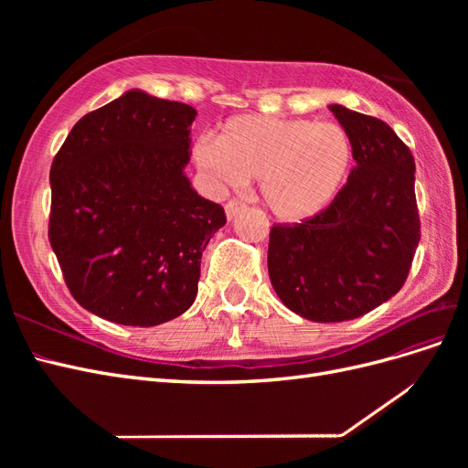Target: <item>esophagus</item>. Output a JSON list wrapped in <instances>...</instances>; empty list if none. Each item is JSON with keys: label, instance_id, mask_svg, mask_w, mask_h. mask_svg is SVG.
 <instances>
[{"label": "esophagus", "instance_id": "obj_1", "mask_svg": "<svg viewBox=\"0 0 468 468\" xmlns=\"http://www.w3.org/2000/svg\"><path fill=\"white\" fill-rule=\"evenodd\" d=\"M246 205L242 203V201H238V199H232V201H229L224 205V208H226V217H229V220H232L239 210H242Z\"/></svg>", "mask_w": 468, "mask_h": 468}]
</instances>
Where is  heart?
Instances as JSON below:
<instances>
[{
	"mask_svg": "<svg viewBox=\"0 0 468 468\" xmlns=\"http://www.w3.org/2000/svg\"><path fill=\"white\" fill-rule=\"evenodd\" d=\"M193 162L217 186L239 187L260 179L263 203L282 220L314 217L349 174L351 138L342 124L308 119L239 115L218 140L201 136Z\"/></svg>",
	"mask_w": 468,
	"mask_h": 468,
	"instance_id": "heart-1",
	"label": "heart"
}]
</instances>
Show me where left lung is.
<instances>
[{
	"label": "left lung",
	"instance_id": "obj_1",
	"mask_svg": "<svg viewBox=\"0 0 468 468\" xmlns=\"http://www.w3.org/2000/svg\"><path fill=\"white\" fill-rule=\"evenodd\" d=\"M356 167L314 217L273 224L267 267L279 299L313 322L371 313L399 292L420 242L414 155L377 117L330 105Z\"/></svg>",
	"mask_w": 468,
	"mask_h": 468
}]
</instances>
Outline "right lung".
Masks as SVG:
<instances>
[{
	"mask_svg": "<svg viewBox=\"0 0 468 468\" xmlns=\"http://www.w3.org/2000/svg\"><path fill=\"white\" fill-rule=\"evenodd\" d=\"M195 117L133 90L81 117L54 155L48 239L90 313L148 328L193 304L203 251L226 224L183 174Z\"/></svg>",
	"mask_w": 468,
	"mask_h": 468,
	"instance_id": "obj_1",
	"label": "right lung"
}]
</instances>
